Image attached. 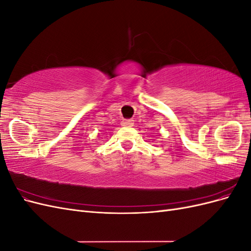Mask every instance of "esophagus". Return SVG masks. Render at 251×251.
<instances>
[{"mask_svg": "<svg viewBox=\"0 0 251 251\" xmlns=\"http://www.w3.org/2000/svg\"><path fill=\"white\" fill-rule=\"evenodd\" d=\"M133 125H134V123L132 119H124L123 121H121V126H132Z\"/></svg>", "mask_w": 251, "mask_h": 251, "instance_id": "obj_1", "label": "esophagus"}]
</instances>
